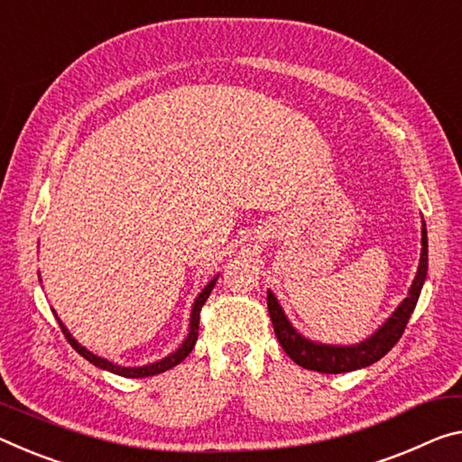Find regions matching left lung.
<instances>
[{"label":"left lung","instance_id":"left-lung-1","mask_svg":"<svg viewBox=\"0 0 462 462\" xmlns=\"http://www.w3.org/2000/svg\"><path fill=\"white\" fill-rule=\"evenodd\" d=\"M428 275V232L426 226L421 228V259L420 269L413 280L409 296L402 300L401 306L393 312V317L378 328V331L365 339L360 346L354 347H335V346H319V343L306 341L300 337L294 327L288 323L282 306L277 304L271 291H267V309L271 323H273V331L280 346L283 347L291 360L306 370L323 372V374H341V372H351L357 368H365V365L378 362L380 357L389 354V351L397 346L401 335L405 333V327L411 319V312L415 310L417 298L421 294V285L426 282Z\"/></svg>","mask_w":462,"mask_h":462}]
</instances>
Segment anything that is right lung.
Returning <instances> with one entry per match:
<instances>
[{"mask_svg":"<svg viewBox=\"0 0 462 462\" xmlns=\"http://www.w3.org/2000/svg\"><path fill=\"white\" fill-rule=\"evenodd\" d=\"M214 285H216V280H211L208 285H205V290L201 291L199 298L195 300V304H193V312H191V331H189L185 343H182V346H180L177 351H174L172 356H168V357H164V360H160V362H156V364L143 365V368H121V365H115V364H111L108 360H102V357L90 354V351H88L86 347L79 346V343H78L76 339H73V337L69 335L68 328L63 327L61 320H57V323H60L61 331H63V335H65V339L69 341V346H71L73 349H76L79 356L86 357L88 362H92L94 365H98V368H102V370H108V372H113V374H119V376H125V378H145V376H156V374H160V372H166V370L174 368V365L180 364L182 360H185V357H187L189 354H191V349L195 347V343H197V335H199V317H201V309H203L205 300L209 298L211 290H214Z\"/></svg>","mask_w":462,"mask_h":462,"instance_id":"1","label":"right lung"}]
</instances>
